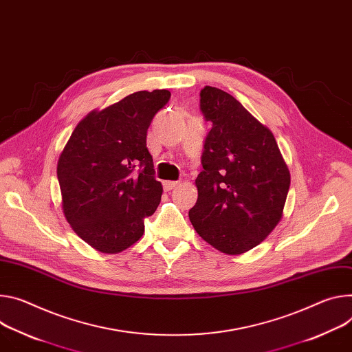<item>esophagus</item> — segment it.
<instances>
[{
  "label": "esophagus",
  "instance_id": "1",
  "mask_svg": "<svg viewBox=\"0 0 352 352\" xmlns=\"http://www.w3.org/2000/svg\"><path fill=\"white\" fill-rule=\"evenodd\" d=\"M179 185V182L178 181H164V184H163V186H164V189L166 190H173L175 186H178Z\"/></svg>",
  "mask_w": 352,
  "mask_h": 352
}]
</instances>
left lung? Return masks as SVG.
<instances>
[{"label": "left lung", "mask_w": 352, "mask_h": 352, "mask_svg": "<svg viewBox=\"0 0 352 352\" xmlns=\"http://www.w3.org/2000/svg\"><path fill=\"white\" fill-rule=\"evenodd\" d=\"M201 112L212 129L189 220L219 251L243 254L279 223L291 174L271 131L230 94L206 85L201 89Z\"/></svg>", "instance_id": "1"}]
</instances>
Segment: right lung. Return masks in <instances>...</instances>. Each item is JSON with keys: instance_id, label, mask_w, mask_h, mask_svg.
I'll list each match as a JSON object with an SVG mask.
<instances>
[{"instance_id": "1", "label": "right lung", "mask_w": 352, "mask_h": 352, "mask_svg": "<svg viewBox=\"0 0 352 352\" xmlns=\"http://www.w3.org/2000/svg\"><path fill=\"white\" fill-rule=\"evenodd\" d=\"M167 89L138 91L88 113L57 163L63 212L92 248L119 252L144 233V219L162 201L146 147L154 115L170 101Z\"/></svg>"}]
</instances>
